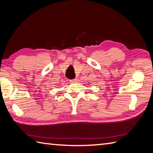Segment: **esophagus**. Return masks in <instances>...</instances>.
I'll return each instance as SVG.
<instances>
[{
  "instance_id": "1",
  "label": "esophagus",
  "mask_w": 153,
  "mask_h": 153,
  "mask_svg": "<svg viewBox=\"0 0 153 153\" xmlns=\"http://www.w3.org/2000/svg\"><path fill=\"white\" fill-rule=\"evenodd\" d=\"M77 82V79L76 78V79H74L72 80H70V82L71 83H76Z\"/></svg>"
}]
</instances>
